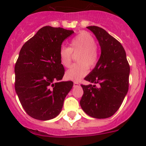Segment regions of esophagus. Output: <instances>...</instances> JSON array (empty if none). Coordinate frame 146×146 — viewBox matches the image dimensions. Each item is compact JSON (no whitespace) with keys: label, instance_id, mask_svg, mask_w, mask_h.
<instances>
[{"label":"esophagus","instance_id":"esophagus-1","mask_svg":"<svg viewBox=\"0 0 146 146\" xmlns=\"http://www.w3.org/2000/svg\"><path fill=\"white\" fill-rule=\"evenodd\" d=\"M78 85H80V83H79L78 82H76V81H74V86H78Z\"/></svg>","mask_w":146,"mask_h":146}]
</instances>
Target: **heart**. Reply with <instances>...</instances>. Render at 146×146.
Here are the masks:
<instances>
[{
    "mask_svg": "<svg viewBox=\"0 0 146 146\" xmlns=\"http://www.w3.org/2000/svg\"><path fill=\"white\" fill-rule=\"evenodd\" d=\"M72 52L78 53V64H74L66 72L69 80L79 81L88 72V67L93 68L98 61V53L96 47V40L87 32H80L71 40L69 47L61 46L58 50L60 63L64 67L71 65Z\"/></svg>",
    "mask_w": 146,
    "mask_h": 146,
    "instance_id": "1",
    "label": "heart"
}]
</instances>
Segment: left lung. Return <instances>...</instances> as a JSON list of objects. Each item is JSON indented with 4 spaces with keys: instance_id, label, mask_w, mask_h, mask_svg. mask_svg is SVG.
Returning <instances> with one entry per match:
<instances>
[{
    "instance_id": "8db88e82",
    "label": "left lung",
    "mask_w": 146,
    "mask_h": 146,
    "mask_svg": "<svg viewBox=\"0 0 146 146\" xmlns=\"http://www.w3.org/2000/svg\"><path fill=\"white\" fill-rule=\"evenodd\" d=\"M87 28L97 38L101 53L94 69L85 77L93 85H81L84 93L80 104L90 117L109 118L119 109L127 93L129 65L125 49L117 40L99 27Z\"/></svg>"
}]
</instances>
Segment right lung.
Returning a JSON list of instances; mask_svg holds the SVG:
<instances>
[{"instance_id": "obj_1", "label": "right lung", "mask_w": 146, "mask_h": 146, "mask_svg": "<svg viewBox=\"0 0 146 146\" xmlns=\"http://www.w3.org/2000/svg\"><path fill=\"white\" fill-rule=\"evenodd\" d=\"M73 30L45 26L21 48L15 64V90L29 116L38 120L52 119L61 111L72 81L61 82L64 66L58 50Z\"/></svg>"}]
</instances>
